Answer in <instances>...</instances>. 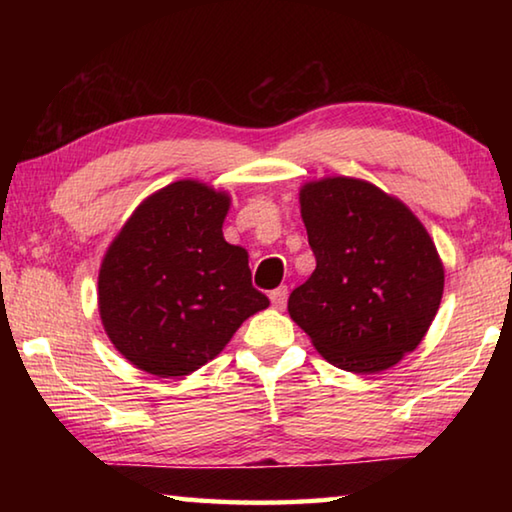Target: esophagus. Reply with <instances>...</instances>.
<instances>
[{
  "mask_svg": "<svg viewBox=\"0 0 512 512\" xmlns=\"http://www.w3.org/2000/svg\"><path fill=\"white\" fill-rule=\"evenodd\" d=\"M287 296H289V289H287V287H277V289H273V291H271L273 307L284 309V305H287Z\"/></svg>",
  "mask_w": 512,
  "mask_h": 512,
  "instance_id": "1",
  "label": "esophagus"
}]
</instances>
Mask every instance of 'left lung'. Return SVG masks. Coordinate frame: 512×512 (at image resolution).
Here are the masks:
<instances>
[{"mask_svg":"<svg viewBox=\"0 0 512 512\" xmlns=\"http://www.w3.org/2000/svg\"><path fill=\"white\" fill-rule=\"evenodd\" d=\"M316 271L291 291L289 316L332 366L370 375L418 348L436 318L445 268L400 198L359 178L300 189Z\"/></svg>","mask_w":512,"mask_h":512,"instance_id":"left-lung-1","label":"left lung"}]
</instances>
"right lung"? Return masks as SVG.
<instances>
[{
  "label": "right lung",
  "instance_id": "add662e5",
  "mask_svg": "<svg viewBox=\"0 0 512 512\" xmlns=\"http://www.w3.org/2000/svg\"><path fill=\"white\" fill-rule=\"evenodd\" d=\"M230 196L198 180L151 194L112 241L99 271V314L124 359L155 377H185L268 307L248 253L223 239Z\"/></svg>",
  "mask_w": 512,
  "mask_h": 512
}]
</instances>
